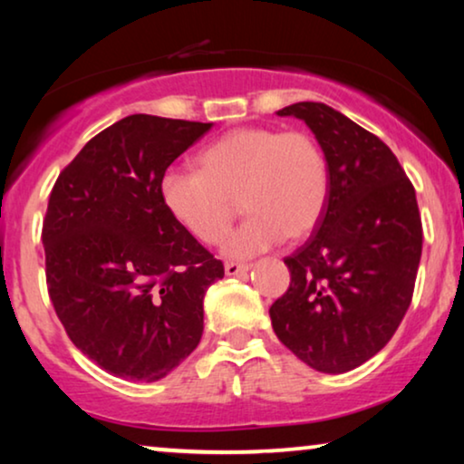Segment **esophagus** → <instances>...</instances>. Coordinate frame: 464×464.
Wrapping results in <instances>:
<instances>
[{"label":"esophagus","mask_w":464,"mask_h":464,"mask_svg":"<svg viewBox=\"0 0 464 464\" xmlns=\"http://www.w3.org/2000/svg\"><path fill=\"white\" fill-rule=\"evenodd\" d=\"M227 276H237V275H245V272L251 270V264H238V262H226L224 266Z\"/></svg>","instance_id":"34e87169"}]
</instances>
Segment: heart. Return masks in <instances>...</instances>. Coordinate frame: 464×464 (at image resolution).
Returning <instances> with one entry per match:
<instances>
[{
  "label": "heart",
  "mask_w": 464,
  "mask_h": 464,
  "mask_svg": "<svg viewBox=\"0 0 464 464\" xmlns=\"http://www.w3.org/2000/svg\"><path fill=\"white\" fill-rule=\"evenodd\" d=\"M198 169H169L160 196L169 213L205 245L224 238L237 198L249 215L224 240L230 257H253L319 224L329 198V164L306 130L245 126L196 156Z\"/></svg>",
  "instance_id": "obj_1"
}]
</instances>
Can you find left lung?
<instances>
[{
    "instance_id": "8db88e82",
    "label": "left lung",
    "mask_w": 464,
    "mask_h": 464,
    "mask_svg": "<svg viewBox=\"0 0 464 464\" xmlns=\"http://www.w3.org/2000/svg\"><path fill=\"white\" fill-rule=\"evenodd\" d=\"M308 124L329 164L314 232L285 257L289 289L270 306L278 340L323 373L351 372L397 332L422 256L416 192L386 143L325 103L276 111Z\"/></svg>"
}]
</instances>
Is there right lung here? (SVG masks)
<instances>
[{"label": "right lung", "instance_id": "obj_1", "mask_svg": "<svg viewBox=\"0 0 464 464\" xmlns=\"http://www.w3.org/2000/svg\"><path fill=\"white\" fill-rule=\"evenodd\" d=\"M211 122L126 116L61 170L42 243L69 340L120 378L154 382L202 338V300L224 264L164 207L160 181Z\"/></svg>", "mask_w": 464, "mask_h": 464}]
</instances>
